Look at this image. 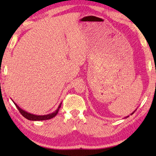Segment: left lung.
<instances>
[{
	"label": "left lung",
	"mask_w": 156,
	"mask_h": 156,
	"mask_svg": "<svg viewBox=\"0 0 156 156\" xmlns=\"http://www.w3.org/2000/svg\"><path fill=\"white\" fill-rule=\"evenodd\" d=\"M134 112H133V113H131V115H132V114H133V113H134ZM127 117H129V116H126V118H127Z\"/></svg>",
	"instance_id": "8db88e82"
}]
</instances>
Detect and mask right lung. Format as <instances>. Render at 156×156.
I'll return each mask as SVG.
<instances>
[{
    "label": "right lung",
    "instance_id": "obj_1",
    "mask_svg": "<svg viewBox=\"0 0 156 156\" xmlns=\"http://www.w3.org/2000/svg\"><path fill=\"white\" fill-rule=\"evenodd\" d=\"M14 103L15 104L16 107H17V109L19 111L20 113L22 114V115L23 117H25V118H27V120H49V119H51L54 117H55L57 115V113H58V111L60 109V107H61V104L60 103V105L58 107V109L55 111L54 112H53L51 113H49V114H47V115H34V114H31L30 113H28L27 112H25V111L23 110L22 109H20V108L18 106V105L15 103L14 102Z\"/></svg>",
    "mask_w": 156,
    "mask_h": 156
}]
</instances>
